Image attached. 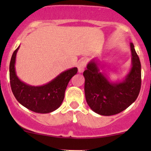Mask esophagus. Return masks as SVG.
Instances as JSON below:
<instances>
[{"instance_id": "esophagus-1", "label": "esophagus", "mask_w": 151, "mask_h": 151, "mask_svg": "<svg viewBox=\"0 0 151 151\" xmlns=\"http://www.w3.org/2000/svg\"><path fill=\"white\" fill-rule=\"evenodd\" d=\"M85 67H86V61L85 60H81V61L79 62L77 65L78 72H79V73H81V72H84Z\"/></svg>"}]
</instances>
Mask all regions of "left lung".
Listing matches in <instances>:
<instances>
[{
    "instance_id": "left-lung-1",
    "label": "left lung",
    "mask_w": 151,
    "mask_h": 151,
    "mask_svg": "<svg viewBox=\"0 0 151 151\" xmlns=\"http://www.w3.org/2000/svg\"><path fill=\"white\" fill-rule=\"evenodd\" d=\"M131 68L122 81L112 82L100 72L96 59L91 60L83 75L86 102L95 113L115 115L127 109L136 100L141 85V65L133 43H130Z\"/></svg>"
}]
</instances>
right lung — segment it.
Here are the masks:
<instances>
[{"mask_svg": "<svg viewBox=\"0 0 151 151\" xmlns=\"http://www.w3.org/2000/svg\"><path fill=\"white\" fill-rule=\"evenodd\" d=\"M20 46L15 50L10 62V82L12 91L20 104L35 113L47 114L58 109L65 98L69 81L77 73V67L62 72L47 84L31 86L20 80L15 72V58Z\"/></svg>", "mask_w": 151, "mask_h": 151, "instance_id": "obj_1", "label": "right lung"}]
</instances>
